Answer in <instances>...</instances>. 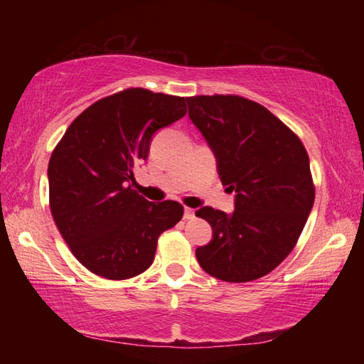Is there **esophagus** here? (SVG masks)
Here are the masks:
<instances>
[{"label":"esophagus","instance_id":"34e87169","mask_svg":"<svg viewBox=\"0 0 364 364\" xmlns=\"http://www.w3.org/2000/svg\"><path fill=\"white\" fill-rule=\"evenodd\" d=\"M193 218H194V210H193V208H189V207L184 208V220H193Z\"/></svg>","mask_w":364,"mask_h":364}]
</instances>
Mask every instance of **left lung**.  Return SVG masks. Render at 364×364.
I'll use <instances>...</instances> for the list:
<instances>
[{"label":"left lung","instance_id":"left-lung-1","mask_svg":"<svg viewBox=\"0 0 364 364\" xmlns=\"http://www.w3.org/2000/svg\"><path fill=\"white\" fill-rule=\"evenodd\" d=\"M189 119L217 159L234 212L202 207L213 236L196 249L213 278L249 282L291 254L315 202L310 159L297 134L255 101L232 95L186 97Z\"/></svg>","mask_w":364,"mask_h":364}]
</instances>
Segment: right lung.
I'll list each match as a JSON object with an SVG mask.
<instances>
[{
	"mask_svg": "<svg viewBox=\"0 0 364 364\" xmlns=\"http://www.w3.org/2000/svg\"><path fill=\"white\" fill-rule=\"evenodd\" d=\"M186 115L184 97L128 88L91 104L67 128L48 165L49 207L77 260L106 279L151 267L159 236L183 218L175 200L133 189L152 134Z\"/></svg>",
	"mask_w": 364,
	"mask_h": 364,
	"instance_id": "obj_1",
	"label": "right lung"
}]
</instances>
